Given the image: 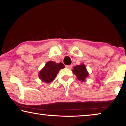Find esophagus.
<instances>
[{
	"label": "esophagus",
	"instance_id": "1",
	"mask_svg": "<svg viewBox=\"0 0 126 126\" xmlns=\"http://www.w3.org/2000/svg\"><path fill=\"white\" fill-rule=\"evenodd\" d=\"M66 68H68V69H71L72 68V65H66Z\"/></svg>",
	"mask_w": 126,
	"mask_h": 126
}]
</instances>
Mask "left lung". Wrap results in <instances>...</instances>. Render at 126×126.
Returning a JSON list of instances; mask_svg holds the SVG:
<instances>
[{"mask_svg":"<svg viewBox=\"0 0 126 126\" xmlns=\"http://www.w3.org/2000/svg\"><path fill=\"white\" fill-rule=\"evenodd\" d=\"M73 73L77 76V79L81 81H84L85 79L88 76L89 73L87 70L85 65L81 63L80 65H76L72 70Z\"/></svg>","mask_w":126,"mask_h":126,"instance_id":"1","label":"left lung"}]
</instances>
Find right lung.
Segmentation results:
<instances>
[{
    "label": "right lung",
    "mask_w": 126,
    "mask_h": 126,
    "mask_svg": "<svg viewBox=\"0 0 126 126\" xmlns=\"http://www.w3.org/2000/svg\"><path fill=\"white\" fill-rule=\"evenodd\" d=\"M65 68L63 63H57L54 61H48L38 74L39 79L46 83L51 82L56 78L61 69Z\"/></svg>",
    "instance_id": "add662e5"
}]
</instances>
